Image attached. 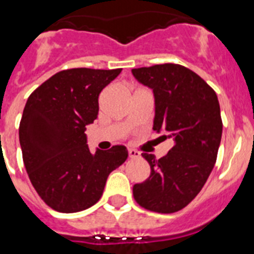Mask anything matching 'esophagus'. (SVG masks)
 <instances>
[{
	"instance_id": "obj_1",
	"label": "esophagus",
	"mask_w": 254,
	"mask_h": 254,
	"mask_svg": "<svg viewBox=\"0 0 254 254\" xmlns=\"http://www.w3.org/2000/svg\"><path fill=\"white\" fill-rule=\"evenodd\" d=\"M129 157H130V158H138L139 151L134 150V149H129Z\"/></svg>"
}]
</instances>
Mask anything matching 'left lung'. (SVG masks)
Segmentation results:
<instances>
[{"instance_id": "8db88e82", "label": "left lung", "mask_w": 254, "mask_h": 254, "mask_svg": "<svg viewBox=\"0 0 254 254\" xmlns=\"http://www.w3.org/2000/svg\"><path fill=\"white\" fill-rule=\"evenodd\" d=\"M139 83L155 97L153 129L171 137L174 146L157 159L142 153L150 165V177L133 187L142 208L174 213L185 208L200 192L217 158L223 121L219 100L197 73L175 63L131 69Z\"/></svg>"}]
</instances>
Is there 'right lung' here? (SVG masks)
Returning <instances> with one entry per match:
<instances>
[{"instance_id": "add662e5", "label": "right lung", "mask_w": 254, "mask_h": 254, "mask_svg": "<svg viewBox=\"0 0 254 254\" xmlns=\"http://www.w3.org/2000/svg\"><path fill=\"white\" fill-rule=\"evenodd\" d=\"M121 68H71L55 73L29 96L19 123L22 158L46 204L72 213L96 204L108 175L127 158V147L91 153L85 127L99 115V95Z\"/></svg>"}]
</instances>
